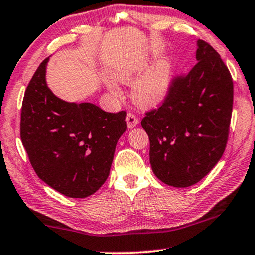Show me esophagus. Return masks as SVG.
Masks as SVG:
<instances>
[{
  "label": "esophagus",
  "instance_id": "obj_1",
  "mask_svg": "<svg viewBox=\"0 0 255 255\" xmlns=\"http://www.w3.org/2000/svg\"><path fill=\"white\" fill-rule=\"evenodd\" d=\"M138 123H139V121H138L137 115H134L133 113H128L127 115V124H128V128H134Z\"/></svg>",
  "mask_w": 255,
  "mask_h": 255
}]
</instances>
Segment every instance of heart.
<instances>
[{
  "instance_id": "heart-1",
  "label": "heart",
  "mask_w": 255,
  "mask_h": 255,
  "mask_svg": "<svg viewBox=\"0 0 255 255\" xmlns=\"http://www.w3.org/2000/svg\"><path fill=\"white\" fill-rule=\"evenodd\" d=\"M139 73L137 71L127 72L121 74V81L133 82L138 78ZM173 78V68L168 61H160L151 72H148L144 78H141L135 83L133 88V97L135 102L140 106H153L165 99L169 92L170 83ZM109 88L113 93L118 94V88L114 83H110Z\"/></svg>"
}]
</instances>
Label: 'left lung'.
I'll return each instance as SVG.
<instances>
[{"label": "left lung", "mask_w": 255, "mask_h": 255, "mask_svg": "<svg viewBox=\"0 0 255 255\" xmlns=\"http://www.w3.org/2000/svg\"><path fill=\"white\" fill-rule=\"evenodd\" d=\"M196 59L187 74L172 79L161 104L141 120L153 173L176 188L193 186L214 168L230 133L233 80L229 68L204 40L197 41Z\"/></svg>", "instance_id": "1"}]
</instances>
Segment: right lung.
I'll use <instances>...</instances> for the list:
<instances>
[{"label": "right lung", "instance_id": "right-lung-1", "mask_svg": "<svg viewBox=\"0 0 255 255\" xmlns=\"http://www.w3.org/2000/svg\"><path fill=\"white\" fill-rule=\"evenodd\" d=\"M47 61L24 94L20 139L39 179L65 196L87 197L109 176L117 141L127 130V113L58 99L45 80Z\"/></svg>", "mask_w": 255, "mask_h": 255}]
</instances>
